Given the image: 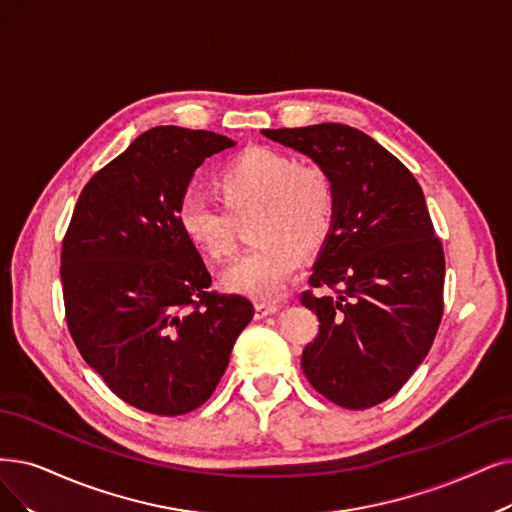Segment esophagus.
<instances>
[{
	"instance_id": "esophagus-1",
	"label": "esophagus",
	"mask_w": 512,
	"mask_h": 512,
	"mask_svg": "<svg viewBox=\"0 0 512 512\" xmlns=\"http://www.w3.org/2000/svg\"><path fill=\"white\" fill-rule=\"evenodd\" d=\"M254 309H256V319H264L269 315H275L279 311V304H275V302H256Z\"/></svg>"
}]
</instances>
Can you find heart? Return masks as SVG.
<instances>
[{
    "label": "heart",
    "mask_w": 512,
    "mask_h": 512,
    "mask_svg": "<svg viewBox=\"0 0 512 512\" xmlns=\"http://www.w3.org/2000/svg\"><path fill=\"white\" fill-rule=\"evenodd\" d=\"M222 203L189 193L180 199L176 222L197 252L229 260L237 250L239 222L258 212L256 250L222 275V285L256 300L279 298L298 275L304 252L321 250L336 222V189L321 166L292 155L252 147L224 163L214 178Z\"/></svg>",
    "instance_id": "1"
}]
</instances>
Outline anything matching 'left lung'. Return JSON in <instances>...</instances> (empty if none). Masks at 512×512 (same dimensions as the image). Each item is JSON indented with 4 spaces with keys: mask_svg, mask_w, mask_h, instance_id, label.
<instances>
[{
    "mask_svg": "<svg viewBox=\"0 0 512 512\" xmlns=\"http://www.w3.org/2000/svg\"><path fill=\"white\" fill-rule=\"evenodd\" d=\"M330 174L336 222L304 292L319 334L302 351L317 393L346 410L374 407L410 380L443 315L445 256L414 174L374 138L342 124L262 130Z\"/></svg>",
    "mask_w": 512,
    "mask_h": 512,
    "instance_id": "1",
    "label": "left lung"
}]
</instances>
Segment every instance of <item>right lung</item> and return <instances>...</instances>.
<instances>
[{"instance_id":"obj_1","label":"right lung","mask_w":512,"mask_h":512,"mask_svg":"<svg viewBox=\"0 0 512 512\" xmlns=\"http://www.w3.org/2000/svg\"><path fill=\"white\" fill-rule=\"evenodd\" d=\"M235 140L159 126L98 170L63 239L69 332L111 391L142 412L206 403L254 317L248 298L208 292L212 277L176 210L203 161Z\"/></svg>"}]
</instances>
